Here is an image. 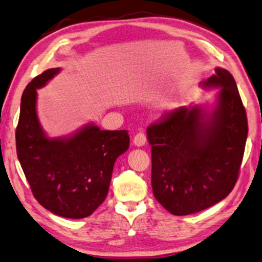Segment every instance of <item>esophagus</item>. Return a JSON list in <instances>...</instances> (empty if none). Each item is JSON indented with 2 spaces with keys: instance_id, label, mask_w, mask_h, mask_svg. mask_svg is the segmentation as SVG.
I'll list each match as a JSON object with an SVG mask.
<instances>
[{
  "instance_id": "34e87169",
  "label": "esophagus",
  "mask_w": 262,
  "mask_h": 262,
  "mask_svg": "<svg viewBox=\"0 0 262 262\" xmlns=\"http://www.w3.org/2000/svg\"><path fill=\"white\" fill-rule=\"evenodd\" d=\"M146 143V136L143 132H138L134 137V144L137 146H142Z\"/></svg>"
}]
</instances>
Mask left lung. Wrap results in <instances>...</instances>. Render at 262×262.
Instances as JSON below:
<instances>
[{
  "label": "left lung",
  "mask_w": 262,
  "mask_h": 262,
  "mask_svg": "<svg viewBox=\"0 0 262 262\" xmlns=\"http://www.w3.org/2000/svg\"><path fill=\"white\" fill-rule=\"evenodd\" d=\"M214 71L203 83L221 88L211 116L198 107H180L146 128L154 195L175 216L227 198L238 179L248 135L246 108L232 75Z\"/></svg>",
  "instance_id": "1"
}]
</instances>
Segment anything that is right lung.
Masks as SVG:
<instances>
[{"label": "right lung", "mask_w": 262, "mask_h": 262, "mask_svg": "<svg viewBox=\"0 0 262 262\" xmlns=\"http://www.w3.org/2000/svg\"><path fill=\"white\" fill-rule=\"evenodd\" d=\"M59 68L35 76L21 96L16 154L34 198L66 218L91 216L105 202L117 157L130 144L127 130L106 131L87 125L73 137L50 139L39 124L37 89Z\"/></svg>", "instance_id": "1"}]
</instances>
